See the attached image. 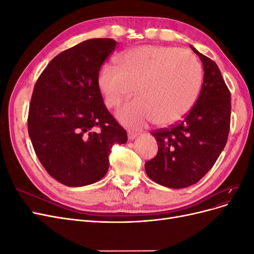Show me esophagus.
<instances>
[{"label": "esophagus", "mask_w": 254, "mask_h": 254, "mask_svg": "<svg viewBox=\"0 0 254 254\" xmlns=\"http://www.w3.org/2000/svg\"><path fill=\"white\" fill-rule=\"evenodd\" d=\"M136 136H137V133H136V132L130 131V130H129V131H128V139H129V140H134Z\"/></svg>", "instance_id": "esophagus-1"}]
</instances>
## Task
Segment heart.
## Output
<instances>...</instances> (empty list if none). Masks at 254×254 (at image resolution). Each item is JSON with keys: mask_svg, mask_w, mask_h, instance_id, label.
<instances>
[{"mask_svg": "<svg viewBox=\"0 0 254 254\" xmlns=\"http://www.w3.org/2000/svg\"><path fill=\"white\" fill-rule=\"evenodd\" d=\"M200 61L188 50L143 45L119 57V66L104 64L97 84L105 105L118 107L131 95H139L118 111L124 124L140 128L150 122L168 126L193 109L202 86Z\"/></svg>", "mask_w": 254, "mask_h": 254, "instance_id": "heart-1", "label": "heart"}]
</instances>
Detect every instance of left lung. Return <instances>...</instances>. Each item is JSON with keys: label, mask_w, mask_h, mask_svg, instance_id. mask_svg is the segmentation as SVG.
I'll return each mask as SVG.
<instances>
[{"label": "left lung", "mask_w": 254, "mask_h": 254, "mask_svg": "<svg viewBox=\"0 0 254 254\" xmlns=\"http://www.w3.org/2000/svg\"><path fill=\"white\" fill-rule=\"evenodd\" d=\"M203 64V82L196 104L183 120L151 131L157 156L145 163L149 178L161 186L183 189L197 183L224 150L230 131L231 93L212 59L190 47Z\"/></svg>", "instance_id": "8db88e82"}]
</instances>
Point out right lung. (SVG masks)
<instances>
[{"label":"right lung","instance_id":"right-lung-1","mask_svg":"<svg viewBox=\"0 0 254 254\" xmlns=\"http://www.w3.org/2000/svg\"><path fill=\"white\" fill-rule=\"evenodd\" d=\"M117 48L110 38L83 41L54 57L37 79L27 127L36 155L66 187L92 184L108 172L114 144L127 132L106 108L97 76Z\"/></svg>","mask_w":254,"mask_h":254}]
</instances>
